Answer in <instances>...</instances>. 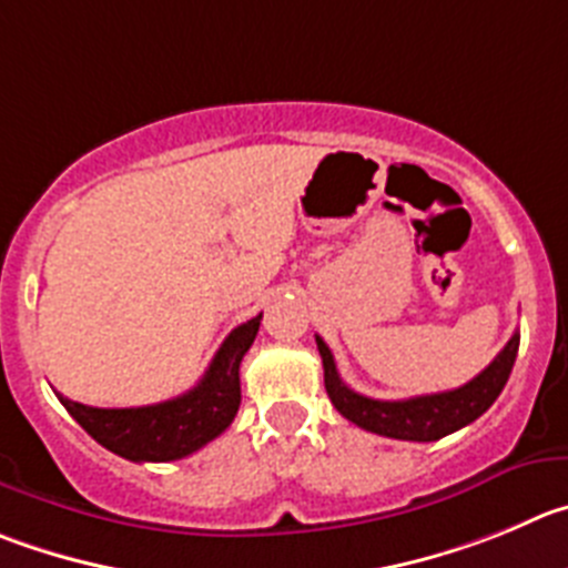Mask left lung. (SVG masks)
Instances as JSON below:
<instances>
[{"label":"left lung","instance_id":"obj_1","mask_svg":"<svg viewBox=\"0 0 568 568\" xmlns=\"http://www.w3.org/2000/svg\"><path fill=\"white\" fill-rule=\"evenodd\" d=\"M518 342H521V336L513 333V338L505 344L499 356L459 389L406 397V400H375V397L353 392L338 378L331 347L316 336L322 367H325V389L338 415L347 417L349 423H356L364 432L392 439H412V443H434V439L459 432L463 426L474 423L476 417L485 415L493 400L501 395L507 378H510L513 364H516L518 356Z\"/></svg>","mask_w":568,"mask_h":568}]
</instances>
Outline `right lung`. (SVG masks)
<instances>
[{"label": "right lung", "instance_id": "add662e5", "mask_svg": "<svg viewBox=\"0 0 568 568\" xmlns=\"http://www.w3.org/2000/svg\"><path fill=\"white\" fill-rule=\"evenodd\" d=\"M263 314L224 338L204 378L184 395L136 409H98L61 397L67 412L103 448L131 463H171L224 434L241 406V362L252 347Z\"/></svg>", "mask_w": 568, "mask_h": 568}]
</instances>
